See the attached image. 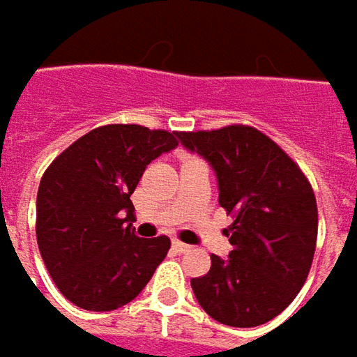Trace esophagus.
<instances>
[{
	"mask_svg": "<svg viewBox=\"0 0 357 357\" xmlns=\"http://www.w3.org/2000/svg\"><path fill=\"white\" fill-rule=\"evenodd\" d=\"M172 246H174L176 252H188L190 250V246L185 244V242H181V240H172Z\"/></svg>",
	"mask_w": 357,
	"mask_h": 357,
	"instance_id": "esophagus-1",
	"label": "esophagus"
}]
</instances>
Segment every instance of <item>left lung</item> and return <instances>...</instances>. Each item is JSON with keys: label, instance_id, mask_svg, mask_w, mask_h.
<instances>
[{"label": "left lung", "instance_id": "left-lung-1", "mask_svg": "<svg viewBox=\"0 0 357 357\" xmlns=\"http://www.w3.org/2000/svg\"><path fill=\"white\" fill-rule=\"evenodd\" d=\"M213 165L218 202L234 218L227 260L211 254V270L190 286L216 322L254 328L270 322L302 290L316 238L318 204L302 169L262 130L228 125L178 135Z\"/></svg>", "mask_w": 357, "mask_h": 357}]
</instances>
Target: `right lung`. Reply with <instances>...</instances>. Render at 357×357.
<instances>
[{
    "label": "right lung",
    "instance_id": "obj_1",
    "mask_svg": "<svg viewBox=\"0 0 357 357\" xmlns=\"http://www.w3.org/2000/svg\"><path fill=\"white\" fill-rule=\"evenodd\" d=\"M181 132L103 125L69 144L43 172L35 234L49 276L71 304L117 310L141 294L171 248L169 236L139 238L130 195L151 160Z\"/></svg>",
    "mask_w": 357,
    "mask_h": 357
}]
</instances>
